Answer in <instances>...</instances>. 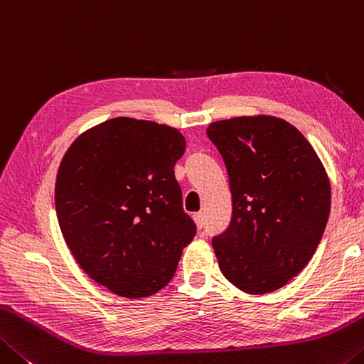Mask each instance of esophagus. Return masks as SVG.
Wrapping results in <instances>:
<instances>
[{
  "mask_svg": "<svg viewBox=\"0 0 364 364\" xmlns=\"http://www.w3.org/2000/svg\"><path fill=\"white\" fill-rule=\"evenodd\" d=\"M193 221H195V225L198 229H201L205 225V216H203V213H195L193 214Z\"/></svg>",
  "mask_w": 364,
  "mask_h": 364,
  "instance_id": "obj_1",
  "label": "esophagus"
}]
</instances>
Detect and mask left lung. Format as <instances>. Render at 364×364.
Masks as SVG:
<instances>
[{"instance_id":"1","label":"left lung","mask_w":364,"mask_h":364,"mask_svg":"<svg viewBox=\"0 0 364 364\" xmlns=\"http://www.w3.org/2000/svg\"><path fill=\"white\" fill-rule=\"evenodd\" d=\"M228 168L232 221L213 238L219 269L238 290L284 287L316 252L331 211V181L299 129L256 114L206 129Z\"/></svg>"}]
</instances>
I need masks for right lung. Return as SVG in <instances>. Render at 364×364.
<instances>
[{
  "label": "right lung",
  "mask_w": 364,
  "mask_h": 364,
  "mask_svg": "<svg viewBox=\"0 0 364 364\" xmlns=\"http://www.w3.org/2000/svg\"><path fill=\"white\" fill-rule=\"evenodd\" d=\"M186 151L177 129L114 117L82 132L59 164L58 223L77 263L124 299L169 284L195 224L182 210L174 164Z\"/></svg>",
  "instance_id": "right-lung-1"
}]
</instances>
